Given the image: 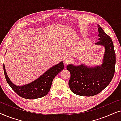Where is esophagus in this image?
I'll list each match as a JSON object with an SVG mask.
<instances>
[{"instance_id": "obj_1", "label": "esophagus", "mask_w": 121, "mask_h": 121, "mask_svg": "<svg viewBox=\"0 0 121 121\" xmlns=\"http://www.w3.org/2000/svg\"><path fill=\"white\" fill-rule=\"evenodd\" d=\"M70 58L68 57H66L63 59V62L64 64H67L70 62Z\"/></svg>"}]
</instances>
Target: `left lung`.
<instances>
[{
  "mask_svg": "<svg viewBox=\"0 0 121 121\" xmlns=\"http://www.w3.org/2000/svg\"><path fill=\"white\" fill-rule=\"evenodd\" d=\"M99 41L95 45L105 47L102 63L91 67L82 64H68L67 69L70 73L69 86L76 95L91 96L102 91L109 85L115 72L116 54L111 37L98 25Z\"/></svg>",
  "mask_w": 121,
  "mask_h": 121,
  "instance_id": "8db88e82",
  "label": "left lung"
}]
</instances>
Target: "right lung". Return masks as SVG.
<instances>
[{
  "label": "right lung",
  "instance_id": "right-lung-1",
  "mask_svg": "<svg viewBox=\"0 0 121 121\" xmlns=\"http://www.w3.org/2000/svg\"><path fill=\"white\" fill-rule=\"evenodd\" d=\"M3 69L6 82L18 95L25 99H35L43 97L48 93L53 80L64 69V64L63 62H60L48 69L39 78L22 86L16 85L11 82L6 73L4 64Z\"/></svg>",
  "mask_w": 121,
  "mask_h": 121
}]
</instances>
